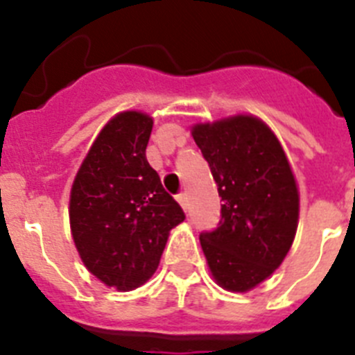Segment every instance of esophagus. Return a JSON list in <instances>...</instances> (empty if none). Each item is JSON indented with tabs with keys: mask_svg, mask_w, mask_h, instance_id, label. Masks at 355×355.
<instances>
[{
	"mask_svg": "<svg viewBox=\"0 0 355 355\" xmlns=\"http://www.w3.org/2000/svg\"><path fill=\"white\" fill-rule=\"evenodd\" d=\"M178 202H180L181 208H183L184 211H187V209H188V197H187V193H180V196H178Z\"/></svg>",
	"mask_w": 355,
	"mask_h": 355,
	"instance_id": "esophagus-1",
	"label": "esophagus"
}]
</instances>
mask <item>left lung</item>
I'll return each mask as SVG.
<instances>
[{"mask_svg": "<svg viewBox=\"0 0 355 355\" xmlns=\"http://www.w3.org/2000/svg\"><path fill=\"white\" fill-rule=\"evenodd\" d=\"M193 140L222 199L220 220L200 233L216 283L247 291L283 263L299 220V192L283 147L256 117L199 124Z\"/></svg>", "mask_w": 355, "mask_h": 355, "instance_id": "obj_1", "label": "left lung"}]
</instances>
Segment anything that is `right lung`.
Here are the masks:
<instances>
[{
  "mask_svg": "<svg viewBox=\"0 0 355 355\" xmlns=\"http://www.w3.org/2000/svg\"><path fill=\"white\" fill-rule=\"evenodd\" d=\"M153 119L124 112L103 128L71 190V229L85 266L130 291L158 268L168 231L184 211L146 158Z\"/></svg>",
  "mask_w": 355,
  "mask_h": 355,
  "instance_id": "add662e5",
  "label": "right lung"
}]
</instances>
